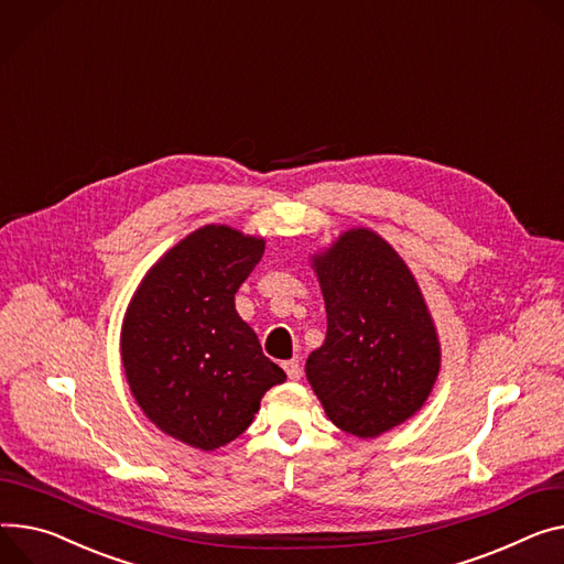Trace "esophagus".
<instances>
[{
	"label": "esophagus",
	"mask_w": 564,
	"mask_h": 564,
	"mask_svg": "<svg viewBox=\"0 0 564 564\" xmlns=\"http://www.w3.org/2000/svg\"><path fill=\"white\" fill-rule=\"evenodd\" d=\"M282 368L286 370L289 379H293V381H297V379L302 377V368H300L297 359H289V361H284V364H282Z\"/></svg>",
	"instance_id": "esophagus-1"
}]
</instances>
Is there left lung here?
Wrapping results in <instances>:
<instances>
[{"label":"left lung","mask_w":564,"mask_h":564,"mask_svg":"<svg viewBox=\"0 0 564 564\" xmlns=\"http://www.w3.org/2000/svg\"><path fill=\"white\" fill-rule=\"evenodd\" d=\"M310 262L327 334L307 381L340 431L377 438L426 404L443 357L436 323L404 259L370 228L340 232Z\"/></svg>","instance_id":"1"}]
</instances>
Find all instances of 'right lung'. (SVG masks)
<instances>
[{
  "instance_id": "1",
  "label": "right lung",
  "mask_w": 564,
  "mask_h": 564,
  "mask_svg": "<svg viewBox=\"0 0 564 564\" xmlns=\"http://www.w3.org/2000/svg\"><path fill=\"white\" fill-rule=\"evenodd\" d=\"M264 246V237L207 224L158 259L123 314L121 364L138 406L200 452L239 438L269 388L286 381L235 310Z\"/></svg>"
}]
</instances>
